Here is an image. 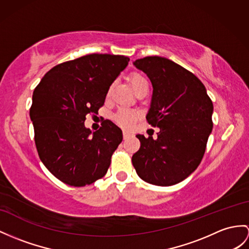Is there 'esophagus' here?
I'll use <instances>...</instances> for the list:
<instances>
[{"instance_id":"obj_1","label":"esophagus","mask_w":249,"mask_h":249,"mask_svg":"<svg viewBox=\"0 0 249 249\" xmlns=\"http://www.w3.org/2000/svg\"><path fill=\"white\" fill-rule=\"evenodd\" d=\"M123 136H124V139H128V138L132 137V134H131V133H129V132H124L123 133Z\"/></svg>"}]
</instances>
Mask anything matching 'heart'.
<instances>
[{
	"label": "heart",
	"instance_id": "obj_1",
	"mask_svg": "<svg viewBox=\"0 0 249 249\" xmlns=\"http://www.w3.org/2000/svg\"><path fill=\"white\" fill-rule=\"evenodd\" d=\"M130 82L132 84L133 89H135V92L141 89L143 87L148 86V81L142 74L139 72H133L130 76ZM138 118V114L134 111L126 110V108H120L117 111V113L114 115L115 123L123 126L124 129H129L135 124V121Z\"/></svg>",
	"mask_w": 249,
	"mask_h": 249
}]
</instances>
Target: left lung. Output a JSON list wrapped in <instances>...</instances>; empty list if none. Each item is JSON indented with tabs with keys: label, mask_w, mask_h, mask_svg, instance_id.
I'll return each mask as SVG.
<instances>
[{
	"label": "left lung",
	"mask_w": 249,
	"mask_h": 249,
	"mask_svg": "<svg viewBox=\"0 0 249 249\" xmlns=\"http://www.w3.org/2000/svg\"><path fill=\"white\" fill-rule=\"evenodd\" d=\"M134 65L152 83V101L145 118L160 132L156 139L136 135L141 148L132 156V163L147 183L172 186L201 163L213 125V105L202 81L171 60L144 57Z\"/></svg>",
	"instance_id": "8db88e82"
}]
</instances>
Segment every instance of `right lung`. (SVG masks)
I'll return each mask as SVG.
<instances>
[{
  "label": "right lung",
  "mask_w": 249,
  "mask_h": 249,
  "mask_svg": "<svg viewBox=\"0 0 249 249\" xmlns=\"http://www.w3.org/2000/svg\"><path fill=\"white\" fill-rule=\"evenodd\" d=\"M119 54L90 53L48 71L33 94L29 116L41 161L53 177L74 187L104 178L123 132L111 120L92 133L87 115L98 113L107 90L128 65Z\"/></svg>",
  "instance_id": "right-lung-1"
}]
</instances>
